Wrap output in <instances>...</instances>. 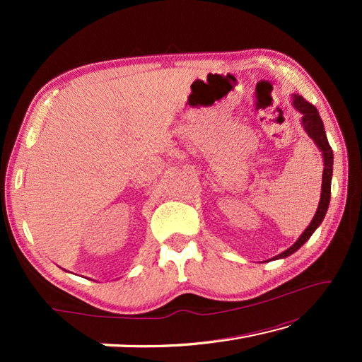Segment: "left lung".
<instances>
[{"mask_svg":"<svg viewBox=\"0 0 362 362\" xmlns=\"http://www.w3.org/2000/svg\"><path fill=\"white\" fill-rule=\"evenodd\" d=\"M292 105L294 109L302 113V126L305 129V132L308 134L311 140L316 143L319 151L322 152V157H324V174H322V191H320V201L317 211L314 214L313 221L310 222V226L305 228V232L300 235L298 240L291 245L289 249L281 252L280 255L274 257L272 259H280V258H286L292 255L296 250H298L302 245L310 240L311 235L316 232V228L322 224L324 221L328 205H329V197H332V177H333V151L332 146L328 143V138L324 129V122L320 119L319 110L310 104L303 96L300 95H292Z\"/></svg>","mask_w":362,"mask_h":362,"instance_id":"1","label":"left lung"}]
</instances>
